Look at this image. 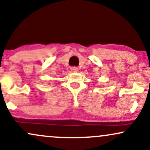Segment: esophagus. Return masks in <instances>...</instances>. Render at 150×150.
<instances>
[{"instance_id": "esophagus-1", "label": "esophagus", "mask_w": 150, "mask_h": 150, "mask_svg": "<svg viewBox=\"0 0 150 150\" xmlns=\"http://www.w3.org/2000/svg\"><path fill=\"white\" fill-rule=\"evenodd\" d=\"M70 70H72L73 72H77V71H78V68L72 67V68H70Z\"/></svg>"}]
</instances>
